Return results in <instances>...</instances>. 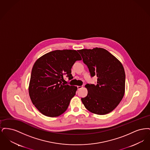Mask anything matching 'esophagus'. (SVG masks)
<instances>
[{"mask_svg": "<svg viewBox=\"0 0 150 150\" xmlns=\"http://www.w3.org/2000/svg\"><path fill=\"white\" fill-rule=\"evenodd\" d=\"M83 88V86H78V89L79 90V89H80L81 88Z\"/></svg>", "mask_w": 150, "mask_h": 150, "instance_id": "1", "label": "esophagus"}]
</instances>
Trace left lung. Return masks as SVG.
Segmentation results:
<instances>
[{"instance_id":"8db88e82","label":"left lung","mask_w":150,"mask_h":150,"mask_svg":"<svg viewBox=\"0 0 150 150\" xmlns=\"http://www.w3.org/2000/svg\"><path fill=\"white\" fill-rule=\"evenodd\" d=\"M91 76H97V84H87L88 94L81 100L86 108L97 115L113 111L123 98L125 74L121 62L107 50L96 48L78 50Z\"/></svg>"}]
</instances>
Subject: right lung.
<instances>
[{
	"label": "right lung",
	"mask_w": 150,
	"mask_h": 150,
	"mask_svg": "<svg viewBox=\"0 0 150 150\" xmlns=\"http://www.w3.org/2000/svg\"><path fill=\"white\" fill-rule=\"evenodd\" d=\"M81 60L75 50H56L39 58L32 69L29 84L30 97L36 108L44 115L57 117L68 108L77 87L66 84V76H72V66Z\"/></svg>",
	"instance_id": "add662e5"
}]
</instances>
